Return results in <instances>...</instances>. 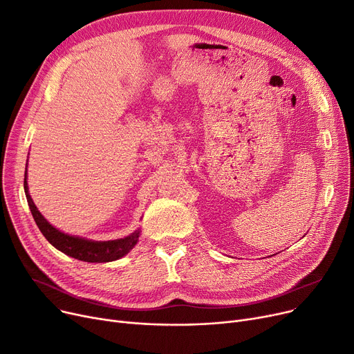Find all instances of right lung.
Here are the masks:
<instances>
[{"label":"right lung","instance_id":"add662e5","mask_svg":"<svg viewBox=\"0 0 354 354\" xmlns=\"http://www.w3.org/2000/svg\"><path fill=\"white\" fill-rule=\"evenodd\" d=\"M24 192H26L28 207L37 227H39L41 234L46 236V239L54 248H57L59 251H62L68 257L80 259V261H84V263H110L124 257L138 244L140 230H136L130 235L119 239L93 241L83 236L64 234L63 231L53 227L50 222L41 215V212L37 209L35 203L30 196L28 183H27V167L24 174Z\"/></svg>","mask_w":354,"mask_h":354}]
</instances>
